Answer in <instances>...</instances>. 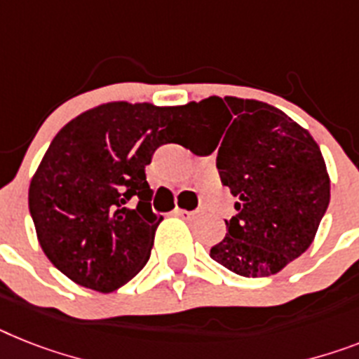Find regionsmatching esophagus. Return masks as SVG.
Here are the masks:
<instances>
[{
  "instance_id": "34e87169",
  "label": "esophagus",
  "mask_w": 359,
  "mask_h": 359,
  "mask_svg": "<svg viewBox=\"0 0 359 359\" xmlns=\"http://www.w3.org/2000/svg\"><path fill=\"white\" fill-rule=\"evenodd\" d=\"M177 216H182V218H185V220H191V218H196V216L203 215V211L201 209H198V211H185V209H176Z\"/></svg>"
}]
</instances>
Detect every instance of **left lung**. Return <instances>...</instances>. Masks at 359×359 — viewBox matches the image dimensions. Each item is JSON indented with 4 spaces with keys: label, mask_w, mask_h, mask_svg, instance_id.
<instances>
[{
    "label": "left lung",
    "mask_w": 359,
    "mask_h": 359,
    "mask_svg": "<svg viewBox=\"0 0 359 359\" xmlns=\"http://www.w3.org/2000/svg\"><path fill=\"white\" fill-rule=\"evenodd\" d=\"M189 114L201 128L222 130L209 152L218 147V174L236 198V215L211 259L242 277L277 273L310 248L330 201L321 148L306 128L260 100L209 97L189 102Z\"/></svg>",
    "instance_id": "8db88e82"
}]
</instances>
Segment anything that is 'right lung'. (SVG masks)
<instances>
[{"label":"right lung","mask_w":359,"mask_h":359,"mask_svg":"<svg viewBox=\"0 0 359 359\" xmlns=\"http://www.w3.org/2000/svg\"><path fill=\"white\" fill-rule=\"evenodd\" d=\"M198 128L189 104L124 100L95 106L69 121L29 187L38 242L53 266L102 293L133 279L150 259L163 220L150 209L144 167L156 148Z\"/></svg>","instance_id":"right-lung-1"}]
</instances>
